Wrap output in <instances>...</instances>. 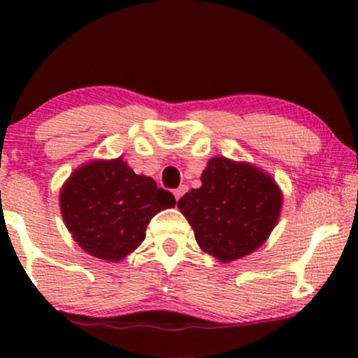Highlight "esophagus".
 Masks as SVG:
<instances>
[{
  "label": "esophagus",
  "mask_w": 358,
  "mask_h": 358,
  "mask_svg": "<svg viewBox=\"0 0 358 358\" xmlns=\"http://www.w3.org/2000/svg\"><path fill=\"white\" fill-rule=\"evenodd\" d=\"M187 190H188L187 185H180V187L176 188V190L173 192V195H175L176 202H178V200H180V196H182V195H185V193H187Z\"/></svg>",
  "instance_id": "obj_1"
}]
</instances>
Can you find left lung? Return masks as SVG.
I'll use <instances>...</instances> for the list:
<instances>
[{"instance_id":"8db88e82","label":"left lung","mask_w":358,"mask_h":358,"mask_svg":"<svg viewBox=\"0 0 358 358\" xmlns=\"http://www.w3.org/2000/svg\"><path fill=\"white\" fill-rule=\"evenodd\" d=\"M196 244L222 262L256 250L268 239L281 212V192L269 175L248 163L212 158L202 187L178 200Z\"/></svg>"}]
</instances>
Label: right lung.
I'll return each instance as SVG.
<instances>
[{
  "label": "right lung",
  "mask_w": 358,
  "mask_h": 358,
  "mask_svg": "<svg viewBox=\"0 0 358 358\" xmlns=\"http://www.w3.org/2000/svg\"><path fill=\"white\" fill-rule=\"evenodd\" d=\"M175 196L136 175L121 158L84 165L60 193V210L73 239L85 252L121 261L145 241L158 212L175 207Z\"/></svg>",
  "instance_id": "add662e5"
}]
</instances>
